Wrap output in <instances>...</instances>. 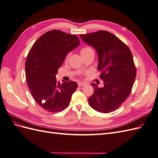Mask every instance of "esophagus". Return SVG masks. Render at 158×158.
<instances>
[{
  "mask_svg": "<svg viewBox=\"0 0 158 158\" xmlns=\"http://www.w3.org/2000/svg\"><path fill=\"white\" fill-rule=\"evenodd\" d=\"M78 85H79V87H83V86L86 85V83H82V82H79V83H78Z\"/></svg>",
  "mask_w": 158,
  "mask_h": 158,
  "instance_id": "34e87169",
  "label": "esophagus"
}]
</instances>
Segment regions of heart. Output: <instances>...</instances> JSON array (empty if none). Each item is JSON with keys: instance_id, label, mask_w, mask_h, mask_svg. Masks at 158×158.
<instances>
[{"instance_id": "1", "label": "heart", "mask_w": 158, "mask_h": 158, "mask_svg": "<svg viewBox=\"0 0 158 158\" xmlns=\"http://www.w3.org/2000/svg\"><path fill=\"white\" fill-rule=\"evenodd\" d=\"M94 52V50H93V48L89 47H83L81 50V54L82 53H85V52ZM68 57V55L67 56V59Z\"/></svg>"}]
</instances>
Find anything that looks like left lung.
Masks as SVG:
<instances>
[{
	"instance_id": "obj_1",
	"label": "left lung",
	"mask_w": 158,
	"mask_h": 158,
	"mask_svg": "<svg viewBox=\"0 0 158 158\" xmlns=\"http://www.w3.org/2000/svg\"><path fill=\"white\" fill-rule=\"evenodd\" d=\"M83 41L97 51L98 71L104 87L93 83L94 92L89 103L95 111L108 114L118 109L130 95L136 67L129 48L112 33L99 31L80 35Z\"/></svg>"
}]
</instances>
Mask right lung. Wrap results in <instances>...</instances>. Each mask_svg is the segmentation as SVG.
Instances as JSON below:
<instances>
[{
	"label": "right lung",
	"instance_id": "1",
	"mask_svg": "<svg viewBox=\"0 0 158 158\" xmlns=\"http://www.w3.org/2000/svg\"><path fill=\"white\" fill-rule=\"evenodd\" d=\"M79 44L76 35L52 30L40 36L29 51L25 62L27 83L35 102L44 110L59 112L69 104L77 83L70 81L60 84L56 74L68 52Z\"/></svg>",
	"mask_w": 158,
	"mask_h": 158
}]
</instances>
